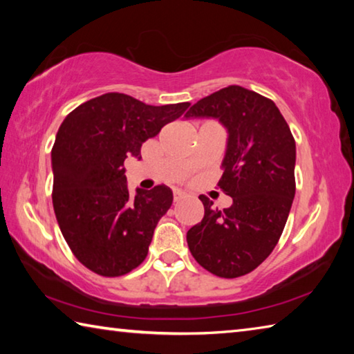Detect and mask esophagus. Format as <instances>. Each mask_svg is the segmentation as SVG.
I'll use <instances>...</instances> for the list:
<instances>
[{"label": "esophagus", "mask_w": 354, "mask_h": 354, "mask_svg": "<svg viewBox=\"0 0 354 354\" xmlns=\"http://www.w3.org/2000/svg\"><path fill=\"white\" fill-rule=\"evenodd\" d=\"M185 195H187V194H185V192H183V190H179V189L173 190V200H175V201L185 198Z\"/></svg>", "instance_id": "esophagus-1"}]
</instances>
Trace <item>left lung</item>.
Returning a JSON list of instances; mask_svg holds the SVG:
<instances>
[{"instance_id": "obj_1", "label": "left lung", "mask_w": 354, "mask_h": 354, "mask_svg": "<svg viewBox=\"0 0 354 354\" xmlns=\"http://www.w3.org/2000/svg\"><path fill=\"white\" fill-rule=\"evenodd\" d=\"M185 118H215L227 140L218 185L232 198L218 211L201 195L205 217L187 231L195 261L220 278L247 274L277 247L295 196V140L272 100L241 86L201 98Z\"/></svg>"}]
</instances>
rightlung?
<instances>
[{
  "label": "right lung",
  "instance_id": "add662e5",
  "mask_svg": "<svg viewBox=\"0 0 354 354\" xmlns=\"http://www.w3.org/2000/svg\"><path fill=\"white\" fill-rule=\"evenodd\" d=\"M189 103L149 106L104 93L71 111L51 151L53 206L76 259L101 277H122L145 261L154 227L173 203L167 185L131 195L124 159L179 118Z\"/></svg>",
  "mask_w": 354,
  "mask_h": 354
}]
</instances>
